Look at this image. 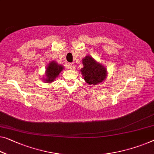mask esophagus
<instances>
[{
	"label": "esophagus",
	"instance_id": "1",
	"mask_svg": "<svg viewBox=\"0 0 154 154\" xmlns=\"http://www.w3.org/2000/svg\"><path fill=\"white\" fill-rule=\"evenodd\" d=\"M68 68L70 70H75V65L74 63H68Z\"/></svg>",
	"mask_w": 154,
	"mask_h": 154
}]
</instances>
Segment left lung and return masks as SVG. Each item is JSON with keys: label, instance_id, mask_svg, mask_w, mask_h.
I'll use <instances>...</instances> for the list:
<instances>
[{"label": "left lung", "instance_id": "1", "mask_svg": "<svg viewBox=\"0 0 154 154\" xmlns=\"http://www.w3.org/2000/svg\"><path fill=\"white\" fill-rule=\"evenodd\" d=\"M84 67L81 70L82 74L86 83L95 85L101 83L106 76V70L91 57L87 56L82 60Z\"/></svg>", "mask_w": 154, "mask_h": 154}]
</instances>
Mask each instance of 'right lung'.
Wrapping results in <instances>:
<instances>
[{"label": "right lung", "instance_id": "obj_1", "mask_svg": "<svg viewBox=\"0 0 154 154\" xmlns=\"http://www.w3.org/2000/svg\"><path fill=\"white\" fill-rule=\"evenodd\" d=\"M63 66L61 65H58L55 61H52L49 63V65L46 68V79L45 81L48 82H52L55 79L59 73L61 72L63 69Z\"/></svg>", "mask_w": 154, "mask_h": 154}]
</instances>
